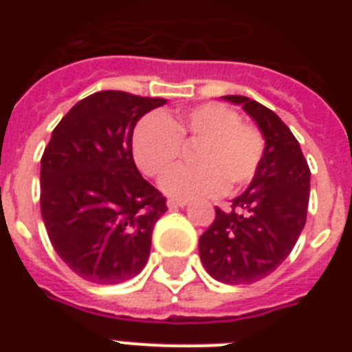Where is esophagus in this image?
Listing matches in <instances>:
<instances>
[{"mask_svg":"<svg viewBox=\"0 0 352 352\" xmlns=\"http://www.w3.org/2000/svg\"><path fill=\"white\" fill-rule=\"evenodd\" d=\"M188 199H170L168 201V206L170 208H182V206H186Z\"/></svg>","mask_w":352,"mask_h":352,"instance_id":"obj_1","label":"esophagus"}]
</instances>
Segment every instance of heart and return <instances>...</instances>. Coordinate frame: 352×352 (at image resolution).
I'll use <instances>...</instances> for the list:
<instances>
[{"instance_id":"1","label":"heart","mask_w":352,"mask_h":352,"mask_svg":"<svg viewBox=\"0 0 352 352\" xmlns=\"http://www.w3.org/2000/svg\"><path fill=\"white\" fill-rule=\"evenodd\" d=\"M194 146L195 166L164 177L162 190L181 199L234 193L256 177L267 140L257 126L232 107L208 102L175 115H149L133 133V157L144 175L160 179Z\"/></svg>"}]
</instances>
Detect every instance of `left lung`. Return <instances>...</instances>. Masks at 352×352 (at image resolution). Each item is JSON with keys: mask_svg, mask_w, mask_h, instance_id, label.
<instances>
[{"mask_svg": "<svg viewBox=\"0 0 352 352\" xmlns=\"http://www.w3.org/2000/svg\"><path fill=\"white\" fill-rule=\"evenodd\" d=\"M241 104L265 135L267 149L250 186L215 208V219L199 239L206 272L221 283L248 285L267 278L287 259L307 221L311 170L289 126L248 96L228 95Z\"/></svg>", "mask_w": 352, "mask_h": 352, "instance_id": "left-lung-1", "label": "left lung"}]
</instances>
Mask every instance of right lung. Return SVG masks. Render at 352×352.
Segmentation results:
<instances>
[{"label": "right lung", "instance_id": "right-lung-1", "mask_svg": "<svg viewBox=\"0 0 352 352\" xmlns=\"http://www.w3.org/2000/svg\"><path fill=\"white\" fill-rule=\"evenodd\" d=\"M164 98L100 91L60 120L41 155L40 208L62 261L91 283L117 285L148 263L166 197L133 160L138 118Z\"/></svg>", "mask_w": 352, "mask_h": 352}]
</instances>
